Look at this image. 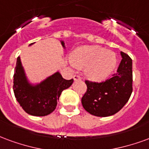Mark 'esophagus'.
<instances>
[{
	"instance_id": "esophagus-1",
	"label": "esophagus",
	"mask_w": 149,
	"mask_h": 149,
	"mask_svg": "<svg viewBox=\"0 0 149 149\" xmlns=\"http://www.w3.org/2000/svg\"><path fill=\"white\" fill-rule=\"evenodd\" d=\"M73 79L74 80H79V79H81V78L79 75H74Z\"/></svg>"
}]
</instances>
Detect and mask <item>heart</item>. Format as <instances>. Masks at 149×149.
<instances>
[{
  "mask_svg": "<svg viewBox=\"0 0 149 149\" xmlns=\"http://www.w3.org/2000/svg\"><path fill=\"white\" fill-rule=\"evenodd\" d=\"M70 59L79 68L86 67V76L94 82L105 81L117 65L114 53L99 46L80 47L72 52Z\"/></svg>",
  "mask_w": 149,
  "mask_h": 149,
  "instance_id": "1",
  "label": "heart"
}]
</instances>
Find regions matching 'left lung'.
Listing matches in <instances>:
<instances>
[{"mask_svg":"<svg viewBox=\"0 0 149 149\" xmlns=\"http://www.w3.org/2000/svg\"><path fill=\"white\" fill-rule=\"evenodd\" d=\"M121 61L117 73L101 83L86 81L87 91L82 97L83 108L97 117H108L122 109L132 91V62L120 52Z\"/></svg>","mask_w":149,"mask_h":149,"instance_id":"1","label":"left lung"}]
</instances>
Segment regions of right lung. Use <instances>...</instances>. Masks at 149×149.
<instances>
[{
    "instance_id": "right-lung-1",
    "label": "right lung",
    "mask_w": 149,
    "mask_h": 149,
    "mask_svg": "<svg viewBox=\"0 0 149 149\" xmlns=\"http://www.w3.org/2000/svg\"><path fill=\"white\" fill-rule=\"evenodd\" d=\"M60 43L66 49L63 40ZM73 82L74 79L66 80L59 71H56L40 82H33L27 75L20 57L17 58L13 75L14 94L20 106L29 114L37 117L50 114L56 108L63 91L70 87Z\"/></svg>"
}]
</instances>
